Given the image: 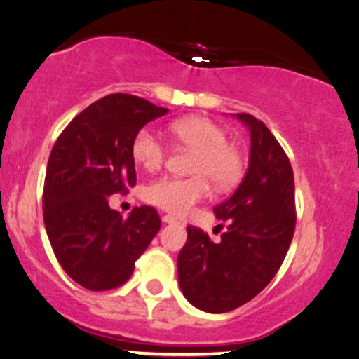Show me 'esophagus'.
Listing matches in <instances>:
<instances>
[{
    "mask_svg": "<svg viewBox=\"0 0 359 359\" xmlns=\"http://www.w3.org/2000/svg\"><path fill=\"white\" fill-rule=\"evenodd\" d=\"M163 221H164V223H168V224L177 223V219H175L172 215H164V216H163Z\"/></svg>",
    "mask_w": 359,
    "mask_h": 359,
    "instance_id": "34e87169",
    "label": "esophagus"
}]
</instances>
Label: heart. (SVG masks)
Returning <instances> with one entry per match:
<instances>
[{"label":"heart","instance_id":"b5f03b06","mask_svg":"<svg viewBox=\"0 0 359 359\" xmlns=\"http://www.w3.org/2000/svg\"><path fill=\"white\" fill-rule=\"evenodd\" d=\"M169 130L180 146L194 151L189 165V172L194 175H168L149 182L143 190V198L161 210L182 216L208 196L210 182L218 190L234 185L242 174V156L229 143L226 130L205 117L180 118ZM165 154V144L151 128H141L131 141V156L146 170L159 169Z\"/></svg>","mask_w":359,"mask_h":359}]
</instances>
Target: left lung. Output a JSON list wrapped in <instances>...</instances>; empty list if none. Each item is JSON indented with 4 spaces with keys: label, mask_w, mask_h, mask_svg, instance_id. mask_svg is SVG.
<instances>
[{
    "label": "left lung",
    "mask_w": 359,
    "mask_h": 359,
    "mask_svg": "<svg viewBox=\"0 0 359 359\" xmlns=\"http://www.w3.org/2000/svg\"><path fill=\"white\" fill-rule=\"evenodd\" d=\"M237 118L250 130V158L237 190L213 208L228 229L213 242L203 229L187 226L177 259L184 296L211 314L237 309L273 280L296 228L294 175L285 149L262 120Z\"/></svg>",
    "instance_id": "obj_1"
}]
</instances>
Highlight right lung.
Segmentation results:
<instances>
[{
	"instance_id": "obj_1",
	"label": "right lung",
	"mask_w": 359,
	"mask_h": 359,
	"mask_svg": "<svg viewBox=\"0 0 359 359\" xmlns=\"http://www.w3.org/2000/svg\"><path fill=\"white\" fill-rule=\"evenodd\" d=\"M169 110L131 94H109L78 114L55 141L43 184V223L69 278L90 291L122 286L161 229L153 206L123 218L109 196L136 185L131 141Z\"/></svg>"
}]
</instances>
